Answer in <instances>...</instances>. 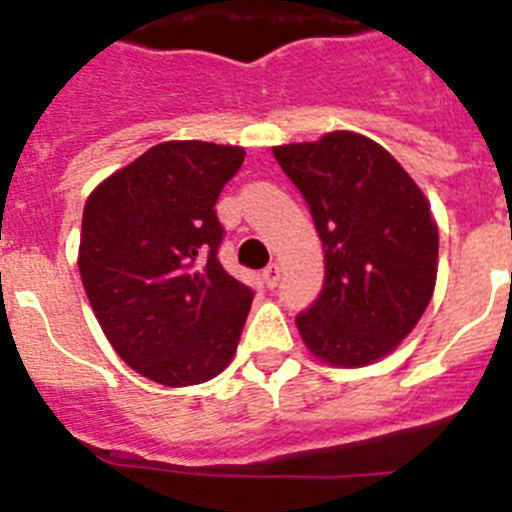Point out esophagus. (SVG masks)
<instances>
[{
    "label": "esophagus",
    "mask_w": 512,
    "mask_h": 512,
    "mask_svg": "<svg viewBox=\"0 0 512 512\" xmlns=\"http://www.w3.org/2000/svg\"><path fill=\"white\" fill-rule=\"evenodd\" d=\"M261 277H264L266 287L274 289L279 284V279H282V266H279V264H269L264 269V274H261Z\"/></svg>",
    "instance_id": "34e87169"
}]
</instances>
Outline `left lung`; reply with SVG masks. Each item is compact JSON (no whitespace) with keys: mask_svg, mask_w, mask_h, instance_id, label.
Masks as SVG:
<instances>
[{"mask_svg":"<svg viewBox=\"0 0 512 512\" xmlns=\"http://www.w3.org/2000/svg\"><path fill=\"white\" fill-rule=\"evenodd\" d=\"M325 251L318 300L297 315L318 359L364 366L408 336L433 297L438 228L410 174L379 143L338 130L274 148Z\"/></svg>","mask_w":512,"mask_h":512,"instance_id":"left-lung-1","label":"left lung"}]
</instances>
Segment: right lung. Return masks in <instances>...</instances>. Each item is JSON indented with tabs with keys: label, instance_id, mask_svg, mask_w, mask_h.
I'll return each mask as SVG.
<instances>
[{
	"label": "right lung",
	"instance_id": "add662e5",
	"mask_svg": "<svg viewBox=\"0 0 512 512\" xmlns=\"http://www.w3.org/2000/svg\"><path fill=\"white\" fill-rule=\"evenodd\" d=\"M246 151L169 140L107 176L84 205L79 271L122 361L164 387L217 377L253 292L217 261V197Z\"/></svg>",
	"mask_w": 512,
	"mask_h": 512
}]
</instances>
